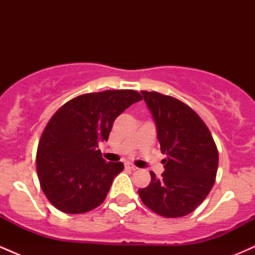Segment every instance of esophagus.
<instances>
[{"label": "esophagus", "mask_w": 255, "mask_h": 255, "mask_svg": "<svg viewBox=\"0 0 255 255\" xmlns=\"http://www.w3.org/2000/svg\"><path fill=\"white\" fill-rule=\"evenodd\" d=\"M126 168H128V169H130V170H133V171H135V170H137V168L135 165H133V164H129V163H128V164H126Z\"/></svg>", "instance_id": "1"}]
</instances>
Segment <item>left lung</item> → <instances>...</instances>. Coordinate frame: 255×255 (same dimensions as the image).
<instances>
[{"label":"left lung","mask_w":255,"mask_h":255,"mask_svg":"<svg viewBox=\"0 0 255 255\" xmlns=\"http://www.w3.org/2000/svg\"><path fill=\"white\" fill-rule=\"evenodd\" d=\"M157 128V139L164 172L139 193L152 211L168 218L182 217L194 211L215 184L218 151L204 121L194 110L176 98L141 91Z\"/></svg>","instance_id":"1"}]
</instances>
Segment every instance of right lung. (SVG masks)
<instances>
[{
	"mask_svg": "<svg viewBox=\"0 0 255 255\" xmlns=\"http://www.w3.org/2000/svg\"><path fill=\"white\" fill-rule=\"evenodd\" d=\"M133 90L87 93L67 102L50 119L37 150V174L49 201L64 213H84L104 201L121 162H107L98 144L114 121L141 101Z\"/></svg>",
	"mask_w": 255,
	"mask_h": 255,
	"instance_id": "obj_1",
	"label": "right lung"
}]
</instances>
